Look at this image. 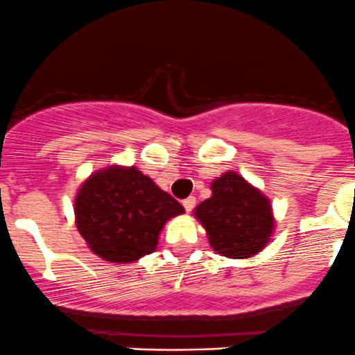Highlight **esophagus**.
<instances>
[{
    "label": "esophagus",
    "instance_id": "1",
    "mask_svg": "<svg viewBox=\"0 0 355 355\" xmlns=\"http://www.w3.org/2000/svg\"><path fill=\"white\" fill-rule=\"evenodd\" d=\"M182 206H184V209L189 213V211H193L194 206H196V198H194V196L186 198L184 201H182Z\"/></svg>",
    "mask_w": 355,
    "mask_h": 355
}]
</instances>
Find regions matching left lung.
<instances>
[{
	"instance_id": "8db88e82",
	"label": "left lung",
	"mask_w": 355,
	"mask_h": 355,
	"mask_svg": "<svg viewBox=\"0 0 355 355\" xmlns=\"http://www.w3.org/2000/svg\"><path fill=\"white\" fill-rule=\"evenodd\" d=\"M211 191L194 216L205 226L214 252L238 260L260 253L275 228L270 199L233 171L214 179Z\"/></svg>"
}]
</instances>
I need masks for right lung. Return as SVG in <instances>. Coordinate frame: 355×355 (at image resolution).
<instances>
[{"label": "right lung", "instance_id": "right-lung-1", "mask_svg": "<svg viewBox=\"0 0 355 355\" xmlns=\"http://www.w3.org/2000/svg\"><path fill=\"white\" fill-rule=\"evenodd\" d=\"M73 209L89 248L112 263H132L153 253L166 221L184 213L134 166H109L92 174L78 189Z\"/></svg>", "mask_w": 355, "mask_h": 355}]
</instances>
